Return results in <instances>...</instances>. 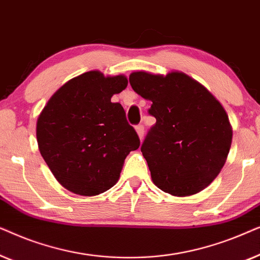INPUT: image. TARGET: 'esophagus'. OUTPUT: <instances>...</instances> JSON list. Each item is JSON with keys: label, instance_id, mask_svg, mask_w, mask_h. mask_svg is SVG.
I'll return each instance as SVG.
<instances>
[{"label": "esophagus", "instance_id": "1", "mask_svg": "<svg viewBox=\"0 0 260 260\" xmlns=\"http://www.w3.org/2000/svg\"><path fill=\"white\" fill-rule=\"evenodd\" d=\"M136 131L138 134V137H140L141 140H143V137H144V125L143 124H138V125L136 126Z\"/></svg>", "mask_w": 260, "mask_h": 260}]
</instances>
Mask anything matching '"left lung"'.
Instances as JSON below:
<instances>
[{
    "instance_id": "left-lung-1",
    "label": "left lung",
    "mask_w": 260,
    "mask_h": 260,
    "mask_svg": "<svg viewBox=\"0 0 260 260\" xmlns=\"http://www.w3.org/2000/svg\"><path fill=\"white\" fill-rule=\"evenodd\" d=\"M134 91L152 102L155 117L142 143L151 179L159 189L188 197L205 189L219 175L229 155L232 129L221 104L187 74L166 77L134 72Z\"/></svg>"
}]
</instances>
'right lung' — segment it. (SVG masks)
<instances>
[{
  "instance_id": "obj_1",
  "label": "right lung",
  "mask_w": 260,
  "mask_h": 260,
  "mask_svg": "<svg viewBox=\"0 0 260 260\" xmlns=\"http://www.w3.org/2000/svg\"><path fill=\"white\" fill-rule=\"evenodd\" d=\"M126 85L124 76L86 72L60 87L39 116V150L66 189L104 193L118 181L129 152L140 148L123 106L111 102Z\"/></svg>"
}]
</instances>
